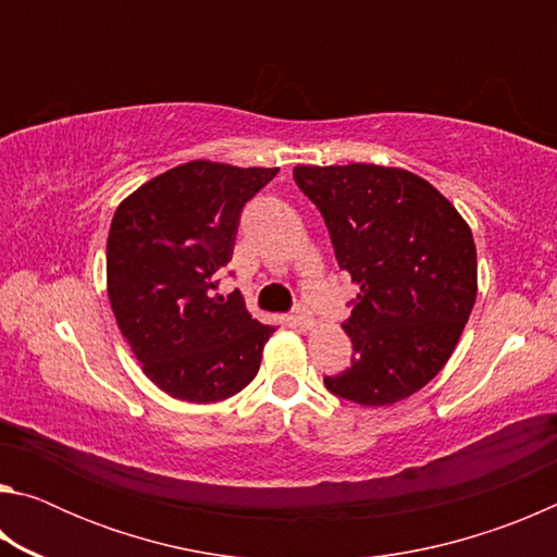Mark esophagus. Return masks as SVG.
I'll return each mask as SVG.
<instances>
[{"label":"esophagus","instance_id":"1","mask_svg":"<svg viewBox=\"0 0 557 557\" xmlns=\"http://www.w3.org/2000/svg\"><path fill=\"white\" fill-rule=\"evenodd\" d=\"M292 319H295V324L299 326V329H312L314 326V317H312V312H309V309H305V307H297L295 309V314H292Z\"/></svg>","mask_w":557,"mask_h":557}]
</instances>
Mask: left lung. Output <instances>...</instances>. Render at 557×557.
I'll use <instances>...</instances> for the list:
<instances>
[{"label": "left lung", "mask_w": 557, "mask_h": 557, "mask_svg": "<svg viewBox=\"0 0 557 557\" xmlns=\"http://www.w3.org/2000/svg\"><path fill=\"white\" fill-rule=\"evenodd\" d=\"M292 174L361 289L344 322L351 366L326 375V391L369 408L408 398L449 361L474 307L471 228L435 186L398 166L299 164Z\"/></svg>", "instance_id": "obj_1"}]
</instances>
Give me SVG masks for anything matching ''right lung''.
<instances>
[{
	"label": "right lung",
	"mask_w": 557,
	"mask_h": 557,
	"mask_svg": "<svg viewBox=\"0 0 557 557\" xmlns=\"http://www.w3.org/2000/svg\"><path fill=\"white\" fill-rule=\"evenodd\" d=\"M277 172L196 159L149 178L112 215V314L147 379L172 398L219 403L258 375L275 326L252 319L238 289H213L243 206Z\"/></svg>",
	"instance_id": "add662e5"
}]
</instances>
